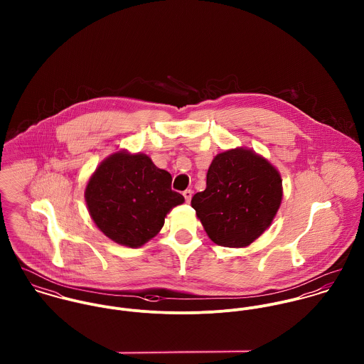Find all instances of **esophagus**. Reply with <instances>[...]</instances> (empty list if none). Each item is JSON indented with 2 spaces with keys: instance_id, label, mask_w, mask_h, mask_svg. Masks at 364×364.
<instances>
[{
  "instance_id": "obj_1",
  "label": "esophagus",
  "mask_w": 364,
  "mask_h": 364,
  "mask_svg": "<svg viewBox=\"0 0 364 364\" xmlns=\"http://www.w3.org/2000/svg\"><path fill=\"white\" fill-rule=\"evenodd\" d=\"M183 198H185L186 203H189L191 199H192V191H191V189H186V191L183 192Z\"/></svg>"
}]
</instances>
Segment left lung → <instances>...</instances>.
I'll list each match as a JSON object with an SVG mask.
<instances>
[{"instance_id": "1", "label": "left lung", "mask_w": 364, "mask_h": 364, "mask_svg": "<svg viewBox=\"0 0 364 364\" xmlns=\"http://www.w3.org/2000/svg\"><path fill=\"white\" fill-rule=\"evenodd\" d=\"M206 178V189L192 198V208L208 238L227 248L251 245L280 208V172L252 149L237 147L214 156Z\"/></svg>"}]
</instances>
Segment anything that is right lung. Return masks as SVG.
I'll use <instances>...</instances> for the list:
<instances>
[{
  "mask_svg": "<svg viewBox=\"0 0 364 364\" xmlns=\"http://www.w3.org/2000/svg\"><path fill=\"white\" fill-rule=\"evenodd\" d=\"M172 176L146 154L119 150L98 165L85 188L91 218L119 245L140 248L161 231L166 214L185 202Z\"/></svg>",
  "mask_w": 364,
  "mask_h": 364,
  "instance_id": "add662e5",
  "label": "right lung"
}]
</instances>
